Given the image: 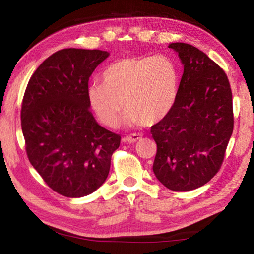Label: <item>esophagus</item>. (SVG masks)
Listing matches in <instances>:
<instances>
[{
    "label": "esophagus",
    "mask_w": 254,
    "mask_h": 254,
    "mask_svg": "<svg viewBox=\"0 0 254 254\" xmlns=\"http://www.w3.org/2000/svg\"><path fill=\"white\" fill-rule=\"evenodd\" d=\"M141 137H142V135L139 134V133H133V134H131V135H127L123 140L127 143H134V142H136V141L141 140Z\"/></svg>",
    "instance_id": "1"
}]
</instances>
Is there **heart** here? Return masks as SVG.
Segmentation results:
<instances>
[{"instance_id":"heart-1","label":"heart","mask_w":254,"mask_h":254,"mask_svg":"<svg viewBox=\"0 0 254 254\" xmlns=\"http://www.w3.org/2000/svg\"><path fill=\"white\" fill-rule=\"evenodd\" d=\"M102 79L103 84L89 86L88 100L110 127L119 124L123 106L127 124H156L169 114L177 98V68L162 55L120 59L106 68Z\"/></svg>"}]
</instances>
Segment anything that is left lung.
Masks as SVG:
<instances>
[{
	"label": "left lung",
	"mask_w": 254,
	"mask_h": 254,
	"mask_svg": "<svg viewBox=\"0 0 254 254\" xmlns=\"http://www.w3.org/2000/svg\"><path fill=\"white\" fill-rule=\"evenodd\" d=\"M169 48L184 65L177 98L169 114L151 127L157 154L153 173L163 186L188 191L220 170L234 127L233 102L225 71L196 47Z\"/></svg>",
	"instance_id": "8db88e82"
}]
</instances>
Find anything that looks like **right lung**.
<instances>
[{
  "label": "right lung",
  "instance_id": "add662e5",
  "mask_svg": "<svg viewBox=\"0 0 254 254\" xmlns=\"http://www.w3.org/2000/svg\"><path fill=\"white\" fill-rule=\"evenodd\" d=\"M109 55L59 50L37 68L24 92L21 127L29 161L53 190L70 198L102 186L120 147L121 136L101 127L89 110V77Z\"/></svg>",
  "mask_w": 254,
  "mask_h": 254
}]
</instances>
